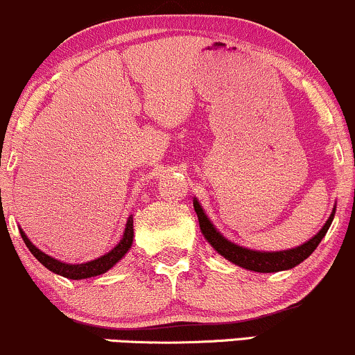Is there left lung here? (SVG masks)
I'll return each mask as SVG.
<instances>
[{
  "label": "left lung",
  "instance_id": "obj_1",
  "mask_svg": "<svg viewBox=\"0 0 355 355\" xmlns=\"http://www.w3.org/2000/svg\"><path fill=\"white\" fill-rule=\"evenodd\" d=\"M193 207L194 211L198 215V222H200V228L203 232L205 239L211 243L213 249L216 250L220 255H223L227 261L234 262V264L240 266L243 269L255 270V272H277V270H286L293 269L295 266H298L300 262H303L304 259L310 257L311 252L318 247V243L322 242V239L325 237V234L329 232L331 222H334L335 216V208L331 209L329 220L325 225L320 228L318 234L315 237H311L308 242H304L303 245L295 247V249L289 250H281V252H257V250L245 249V247L235 245L234 242L227 240L213 227V223L209 222L207 213L201 208L200 201L196 198H193Z\"/></svg>",
  "mask_w": 355,
  "mask_h": 355
}]
</instances>
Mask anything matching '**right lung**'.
<instances>
[{
    "instance_id": "1",
    "label": "right lung",
    "mask_w": 355,
    "mask_h": 355,
    "mask_svg": "<svg viewBox=\"0 0 355 355\" xmlns=\"http://www.w3.org/2000/svg\"><path fill=\"white\" fill-rule=\"evenodd\" d=\"M20 234L25 245L28 247L30 252L33 254V257H35L42 266H45L49 270L59 274V276L67 277V279H86V277H94L100 276V274H105L106 270L112 269L113 266H115L118 261H121V259L125 257V254L130 250L133 242V216H128L127 225H125L123 237L120 239V242H118L108 254L101 255V257L94 259V261L85 262V264H66V262L57 261V259L42 252L40 249H37V247L30 242V239L26 237L25 232L21 230V228Z\"/></svg>"
}]
</instances>
